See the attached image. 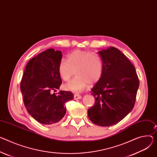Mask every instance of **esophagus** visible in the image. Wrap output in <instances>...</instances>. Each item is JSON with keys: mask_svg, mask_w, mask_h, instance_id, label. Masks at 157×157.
Segmentation results:
<instances>
[{"mask_svg": "<svg viewBox=\"0 0 157 157\" xmlns=\"http://www.w3.org/2000/svg\"><path fill=\"white\" fill-rule=\"evenodd\" d=\"M81 99V96L78 94H75L74 95V99H75V100H77V99Z\"/></svg>", "mask_w": 157, "mask_h": 157, "instance_id": "esophagus-1", "label": "esophagus"}]
</instances>
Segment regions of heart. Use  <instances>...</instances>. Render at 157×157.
I'll return each mask as SVG.
<instances>
[{
  "mask_svg": "<svg viewBox=\"0 0 157 157\" xmlns=\"http://www.w3.org/2000/svg\"><path fill=\"white\" fill-rule=\"evenodd\" d=\"M58 72L65 81H68L75 73L76 76L64 85V89L79 93L86 88L89 83L93 84L100 80L103 73V63L96 54L76 50L68 54L67 61H60Z\"/></svg>",
  "mask_w": 157,
  "mask_h": 157,
  "instance_id": "b5f03b06",
  "label": "heart"
}]
</instances>
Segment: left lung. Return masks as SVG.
Masks as SVG:
<instances>
[{
	"label": "left lung",
	"instance_id": "8db88e82",
	"mask_svg": "<svg viewBox=\"0 0 157 157\" xmlns=\"http://www.w3.org/2000/svg\"><path fill=\"white\" fill-rule=\"evenodd\" d=\"M98 55L103 63V73L91 90L95 104L88 115L93 123L109 126L120 121L133 108L139 79L134 66L117 48L102 49Z\"/></svg>",
	"mask_w": 157,
	"mask_h": 157
}]
</instances>
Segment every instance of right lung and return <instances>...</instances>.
Segmentation results:
<instances>
[{
    "instance_id": "obj_1",
    "label": "right lung",
    "mask_w": 157,
    "mask_h": 157,
    "mask_svg": "<svg viewBox=\"0 0 157 157\" xmlns=\"http://www.w3.org/2000/svg\"><path fill=\"white\" fill-rule=\"evenodd\" d=\"M62 52L48 49L28 62L21 82L24 106L36 121L43 124L59 122L64 117L66 102L72 100L73 94L59 90L62 83L58 65Z\"/></svg>"
}]
</instances>
